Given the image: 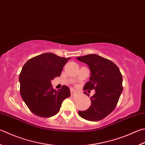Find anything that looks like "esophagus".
<instances>
[{
    "mask_svg": "<svg viewBox=\"0 0 145 145\" xmlns=\"http://www.w3.org/2000/svg\"><path fill=\"white\" fill-rule=\"evenodd\" d=\"M70 93H71V95H74V94L76 93V91L75 90H73V89H70Z\"/></svg>",
    "mask_w": 145,
    "mask_h": 145,
    "instance_id": "obj_1",
    "label": "esophagus"
}]
</instances>
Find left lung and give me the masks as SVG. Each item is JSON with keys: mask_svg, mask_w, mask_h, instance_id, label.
<instances>
[{"mask_svg": "<svg viewBox=\"0 0 145 145\" xmlns=\"http://www.w3.org/2000/svg\"><path fill=\"white\" fill-rule=\"evenodd\" d=\"M77 59L89 66V81L83 89L96 91L91 97V105L85 111H78L79 116L89 121H99L106 117L116 107L123 90L122 76L114 62L98 54H88ZM86 94V92H84Z\"/></svg>", "mask_w": 145, "mask_h": 145, "instance_id": "obj_1", "label": "left lung"}]
</instances>
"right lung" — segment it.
Returning <instances> with one entry per match:
<instances>
[{"label": "right lung", "instance_id": "right-lung-1", "mask_svg": "<svg viewBox=\"0 0 145 145\" xmlns=\"http://www.w3.org/2000/svg\"><path fill=\"white\" fill-rule=\"evenodd\" d=\"M70 57L44 53L31 58L23 66L19 76L20 94L30 111L40 117H51L59 112L63 100L70 96L68 87L56 90L51 80L61 75Z\"/></svg>", "mask_w": 145, "mask_h": 145}]
</instances>
